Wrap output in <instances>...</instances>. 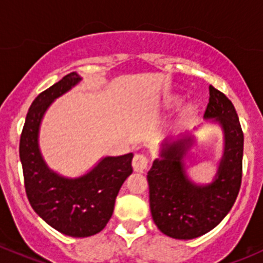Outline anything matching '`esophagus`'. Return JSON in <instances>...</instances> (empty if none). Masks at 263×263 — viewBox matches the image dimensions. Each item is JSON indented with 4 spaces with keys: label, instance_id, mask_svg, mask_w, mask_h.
Returning <instances> with one entry per match:
<instances>
[{
    "label": "esophagus",
    "instance_id": "1",
    "mask_svg": "<svg viewBox=\"0 0 263 263\" xmlns=\"http://www.w3.org/2000/svg\"><path fill=\"white\" fill-rule=\"evenodd\" d=\"M149 165V158L144 154H136L134 157V161H132V166H134V170L136 173H144L146 170Z\"/></svg>",
    "mask_w": 263,
    "mask_h": 263
}]
</instances>
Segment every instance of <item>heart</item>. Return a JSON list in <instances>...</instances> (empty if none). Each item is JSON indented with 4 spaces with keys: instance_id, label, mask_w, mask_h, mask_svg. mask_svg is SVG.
Returning <instances> with one entry per match:
<instances>
[{
    "instance_id": "obj_1",
    "label": "heart",
    "mask_w": 263,
    "mask_h": 263,
    "mask_svg": "<svg viewBox=\"0 0 263 263\" xmlns=\"http://www.w3.org/2000/svg\"><path fill=\"white\" fill-rule=\"evenodd\" d=\"M193 111V109L192 107H190V109H188V112H192Z\"/></svg>"
}]
</instances>
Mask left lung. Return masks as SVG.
I'll return each instance as SVG.
<instances>
[{"instance_id": "8db88e82", "label": "left lung", "mask_w": 263, "mask_h": 263, "mask_svg": "<svg viewBox=\"0 0 263 263\" xmlns=\"http://www.w3.org/2000/svg\"><path fill=\"white\" fill-rule=\"evenodd\" d=\"M206 119L214 118L224 132V152L210 184L198 185L185 174L184 156L193 143L191 136L162 144L161 158L148 171L149 205L162 234L191 240L217 227L236 201L241 185L244 134L232 102L209 87Z\"/></svg>"}]
</instances>
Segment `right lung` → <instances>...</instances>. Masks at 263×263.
I'll use <instances>...</instances> for the list:
<instances>
[{
  "mask_svg": "<svg viewBox=\"0 0 263 263\" xmlns=\"http://www.w3.org/2000/svg\"><path fill=\"white\" fill-rule=\"evenodd\" d=\"M82 80L70 72L33 100L19 143L24 188L32 209L49 226L72 237H88L105 228L114 212L122 184L132 174V157H105L80 178L68 179L51 171L39 149V128L51 102Z\"/></svg>",
  "mask_w": 263,
  "mask_h": 263,
  "instance_id": "obj_1",
  "label": "right lung"
}]
</instances>
